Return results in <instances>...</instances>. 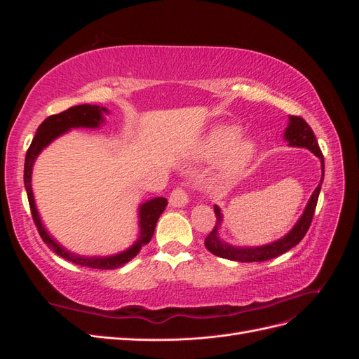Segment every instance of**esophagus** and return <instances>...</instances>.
Instances as JSON below:
<instances>
[{"label":"esophagus","mask_w":359,"mask_h":359,"mask_svg":"<svg viewBox=\"0 0 359 359\" xmlns=\"http://www.w3.org/2000/svg\"><path fill=\"white\" fill-rule=\"evenodd\" d=\"M187 202H189V193H187L186 187L178 186L172 190L170 196H169V203L172 206H178L180 208V206H184Z\"/></svg>","instance_id":"1"}]
</instances>
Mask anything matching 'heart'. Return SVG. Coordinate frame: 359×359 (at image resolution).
<instances>
[{
    "instance_id": "obj_1",
    "label": "heart",
    "mask_w": 359,
    "mask_h": 359,
    "mask_svg": "<svg viewBox=\"0 0 359 359\" xmlns=\"http://www.w3.org/2000/svg\"><path fill=\"white\" fill-rule=\"evenodd\" d=\"M238 137V128L235 127H222L217 128L211 133L208 142H206V148L210 153H222L226 148H229ZM255 154V147L248 140H243V142L236 144L227 154L226 158V170L235 175V173L241 172L248 161L252 160Z\"/></svg>"
}]
</instances>
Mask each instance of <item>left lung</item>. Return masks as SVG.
<instances>
[{"label":"left lung","mask_w":359,"mask_h":359,"mask_svg":"<svg viewBox=\"0 0 359 359\" xmlns=\"http://www.w3.org/2000/svg\"><path fill=\"white\" fill-rule=\"evenodd\" d=\"M290 123L286 128V140H289V144L293 147H302L310 149L311 153L316 154L320 160H322V170L325 169L323 165V154L319 148L318 139L314 136L311 127L307 124L306 119L298 115H290L289 116ZM323 181V173H322V180L320 184L316 187V190L313 191L311 199L307 203V208L304 211L302 217L299 219V222L297 223V226L281 240L265 245V247H259V248H235L231 245H226L224 243H222L219 240V226L222 222V212L219 206H214V212L217 217V222L214 229L206 235L205 238V247L210 250V252L219 257H224L229 260H236V262H264V260H269L274 259L280 255L286 253L287 250H290L292 247H295L297 244L301 243V240L304 238V235L307 233L309 227L313 222V215L314 211H316V205H318V199H319V193H320V186Z\"/></svg>","instance_id":"8db88e82"}]
</instances>
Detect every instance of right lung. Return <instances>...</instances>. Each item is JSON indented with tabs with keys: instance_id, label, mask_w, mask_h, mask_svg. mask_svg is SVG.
I'll use <instances>...</instances> for the list:
<instances>
[{
	"instance_id": "right-lung-1",
	"label": "right lung",
	"mask_w": 359,
	"mask_h": 359,
	"mask_svg": "<svg viewBox=\"0 0 359 359\" xmlns=\"http://www.w3.org/2000/svg\"><path fill=\"white\" fill-rule=\"evenodd\" d=\"M102 111L106 112V109H100L99 106H91V104H79V106H72L67 111L50 115L48 116L45 121H43L39 128L37 133L32 139V142L27 151L25 156V168H24V182H25V189H27V196H28V203H29V210L32 220H34V224L39 231V235L41 236V240L45 244H48L53 252H55L58 256L70 260V262L81 265V266H88V268H95V269H115L126 265L128 260H132L137 253L139 250L142 248V245L148 244L151 238L154 235V229L158 217L161 212L166 210L168 201L165 198H156L145 202L142 206H140V236L137 243L128 248L127 252L116 255L112 257H82V256H76L69 253L67 250H64L61 245H58L52 238L48 235V232L43 227L40 217L37 214L36 205H34V198H32V190H31V170H32V163H34L37 154L40 151L45 148L50 140L55 139L57 136L62 135L64 132H67L69 128L73 127H97L102 121Z\"/></svg>"
}]
</instances>
